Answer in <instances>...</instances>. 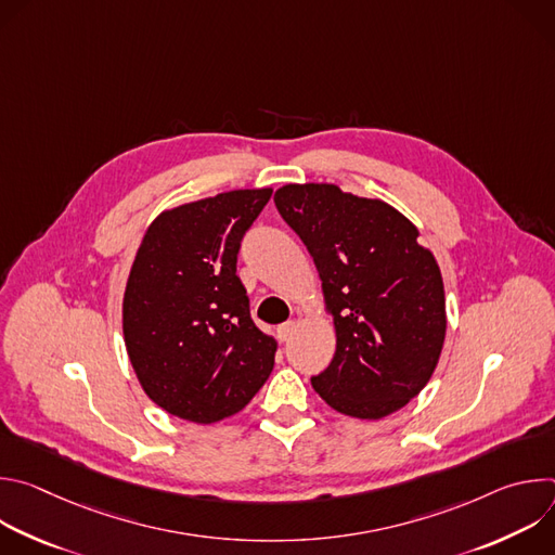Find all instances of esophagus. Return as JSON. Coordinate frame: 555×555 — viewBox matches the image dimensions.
Returning <instances> with one entry per match:
<instances>
[{
	"instance_id": "esophagus-1",
	"label": "esophagus",
	"mask_w": 555,
	"mask_h": 555,
	"mask_svg": "<svg viewBox=\"0 0 555 555\" xmlns=\"http://www.w3.org/2000/svg\"><path fill=\"white\" fill-rule=\"evenodd\" d=\"M294 332H296V323L289 321V323H285V325H281V327L276 330V336H279L281 343H287V340H292Z\"/></svg>"
}]
</instances>
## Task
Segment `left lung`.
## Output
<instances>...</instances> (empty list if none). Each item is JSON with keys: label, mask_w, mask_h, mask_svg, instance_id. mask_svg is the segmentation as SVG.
<instances>
[{"label": "left lung", "mask_w": 555, "mask_h": 555, "mask_svg": "<svg viewBox=\"0 0 555 555\" xmlns=\"http://www.w3.org/2000/svg\"><path fill=\"white\" fill-rule=\"evenodd\" d=\"M274 204L307 246L334 315L336 353L313 375L338 413L382 420L428 384L446 338V294L420 230L382 199L336 184H285Z\"/></svg>", "instance_id": "obj_1"}]
</instances>
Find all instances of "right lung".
<instances>
[{"mask_svg": "<svg viewBox=\"0 0 555 555\" xmlns=\"http://www.w3.org/2000/svg\"><path fill=\"white\" fill-rule=\"evenodd\" d=\"M272 189L228 191L165 210L146 228L125 298L122 334L149 398L215 424L240 413L274 369L276 340L250 319L236 255Z\"/></svg>", "mask_w": 555, "mask_h": 555, "instance_id": "right-lung-1", "label": "right lung"}]
</instances>
